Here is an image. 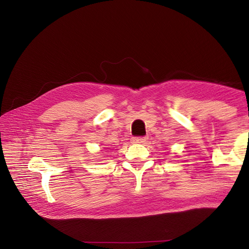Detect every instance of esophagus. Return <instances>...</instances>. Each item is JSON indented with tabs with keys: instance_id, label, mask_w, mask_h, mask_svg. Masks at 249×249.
I'll use <instances>...</instances> for the list:
<instances>
[{
	"instance_id": "1",
	"label": "esophagus",
	"mask_w": 249,
	"mask_h": 249,
	"mask_svg": "<svg viewBox=\"0 0 249 249\" xmlns=\"http://www.w3.org/2000/svg\"><path fill=\"white\" fill-rule=\"evenodd\" d=\"M146 142V137H133L132 142L133 144H144Z\"/></svg>"
}]
</instances>
